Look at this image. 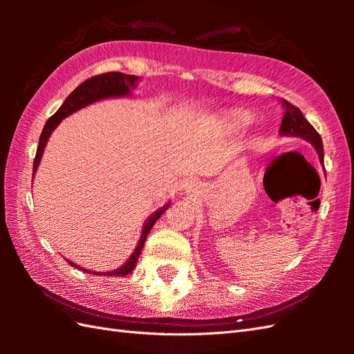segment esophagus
<instances>
[{
	"label": "esophagus",
	"mask_w": 354,
	"mask_h": 354,
	"mask_svg": "<svg viewBox=\"0 0 354 354\" xmlns=\"http://www.w3.org/2000/svg\"><path fill=\"white\" fill-rule=\"evenodd\" d=\"M189 187H190V190H192V189H198V183L190 181V183H189Z\"/></svg>",
	"instance_id": "34e87169"
}]
</instances>
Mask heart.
Segmentation results:
<instances>
[{"mask_svg":"<svg viewBox=\"0 0 354 354\" xmlns=\"http://www.w3.org/2000/svg\"><path fill=\"white\" fill-rule=\"evenodd\" d=\"M252 122V115L246 111H230L223 115V123L228 127L230 131L237 132L242 131Z\"/></svg>","mask_w":354,"mask_h":354,"instance_id":"1","label":"heart"}]
</instances>
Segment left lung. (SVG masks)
I'll return each mask as SVG.
<instances>
[{
  "instance_id": "8db88e82",
  "label": "left lung",
  "mask_w": 354,
  "mask_h": 354,
  "mask_svg": "<svg viewBox=\"0 0 354 354\" xmlns=\"http://www.w3.org/2000/svg\"><path fill=\"white\" fill-rule=\"evenodd\" d=\"M281 103L286 112L281 120L280 135H284V137H298L310 142L315 150H317L321 164H324V150H322V140L319 133L315 131V127L307 122L303 112L297 106H293L288 100H281Z\"/></svg>"
}]
</instances>
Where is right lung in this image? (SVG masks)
I'll list each match as a JSON object with an SVG mask.
<instances>
[{
    "label": "right lung",
    "mask_w": 354,
    "mask_h": 354,
    "mask_svg": "<svg viewBox=\"0 0 354 354\" xmlns=\"http://www.w3.org/2000/svg\"><path fill=\"white\" fill-rule=\"evenodd\" d=\"M137 82L138 77L137 76H131V74H123V73H104V74H99V76H94L91 79L85 80L84 84H80L74 91L66 97L65 102L62 103V106L59 108L55 114H53L48 120L47 123H45L42 133L39 137V146H37L36 150V156H35V161H33V176L39 167V162H41V158L44 153V149L47 146V141L50 138L51 132L56 129L57 124L62 122L64 118H66L68 115L74 114V112L88 106V104L95 103L99 100H104V99H114V97H126V95H131L132 94V89H135L137 86ZM170 204H165L164 207H161L160 209H156L152 214L147 217V221L142 225V230H141V236L140 240L137 243V248H135V251L132 252V255L124 265H122L117 269H112L108 270V272H95V270L91 269H85V268H80L77 265H74L73 261L66 260L70 263L71 266H77L82 270H85V272H93L97 275H108V277H124L127 274L132 272V269L137 265V260L141 254L142 246H145L146 242V237L152 230V227L155 225V222L158 221V217H160L165 209L169 208Z\"/></svg>",
    "instance_id": "obj_1"
}]
</instances>
